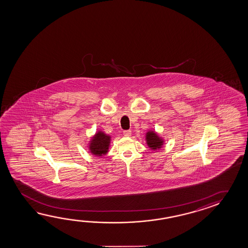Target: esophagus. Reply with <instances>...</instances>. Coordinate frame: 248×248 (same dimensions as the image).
Segmentation results:
<instances>
[{
	"label": "esophagus",
	"instance_id": "34e87169",
	"mask_svg": "<svg viewBox=\"0 0 248 248\" xmlns=\"http://www.w3.org/2000/svg\"><path fill=\"white\" fill-rule=\"evenodd\" d=\"M123 135L126 137H129L132 135V132L130 130H124L123 131Z\"/></svg>",
	"mask_w": 248,
	"mask_h": 248
}]
</instances>
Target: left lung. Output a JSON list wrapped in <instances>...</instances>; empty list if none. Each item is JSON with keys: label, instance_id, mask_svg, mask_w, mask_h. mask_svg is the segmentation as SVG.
<instances>
[{"label": "left lung", "instance_id": "left-lung-1", "mask_svg": "<svg viewBox=\"0 0 248 248\" xmlns=\"http://www.w3.org/2000/svg\"><path fill=\"white\" fill-rule=\"evenodd\" d=\"M146 140H147V145L154 150L159 149L163 145V140L153 131L147 133Z\"/></svg>", "mask_w": 248, "mask_h": 248}]
</instances>
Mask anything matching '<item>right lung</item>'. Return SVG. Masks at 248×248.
Returning a JSON list of instances; mask_svg holds the SVG:
<instances>
[{
  "instance_id": "add662e5",
  "label": "right lung",
  "mask_w": 248,
  "mask_h": 248,
  "mask_svg": "<svg viewBox=\"0 0 248 248\" xmlns=\"http://www.w3.org/2000/svg\"><path fill=\"white\" fill-rule=\"evenodd\" d=\"M110 143V136L105 135L102 132H98L90 143L89 149L94 155L101 156L106 155L108 150Z\"/></svg>"
}]
</instances>
